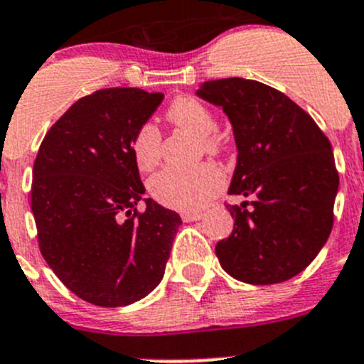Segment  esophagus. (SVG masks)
<instances>
[{
  "instance_id": "obj_1",
  "label": "esophagus",
  "mask_w": 364,
  "mask_h": 364,
  "mask_svg": "<svg viewBox=\"0 0 364 364\" xmlns=\"http://www.w3.org/2000/svg\"><path fill=\"white\" fill-rule=\"evenodd\" d=\"M204 216V213H183L181 218L183 222H197V220H200Z\"/></svg>"
}]
</instances>
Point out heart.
Returning <instances> with one entry per match:
<instances>
[{
  "label": "heart",
  "instance_id": "heart-1",
  "mask_svg": "<svg viewBox=\"0 0 364 364\" xmlns=\"http://www.w3.org/2000/svg\"><path fill=\"white\" fill-rule=\"evenodd\" d=\"M167 119L174 127L199 137L204 153L222 151V141L216 134L215 117L199 100L179 97L171 104ZM161 155V134L153 123L139 127L132 139V156L139 171L149 172L159 165ZM223 176L215 165L200 164L192 168L167 167L149 179V193L156 203L178 211H197L222 188Z\"/></svg>",
  "mask_w": 364,
  "mask_h": 364
}]
</instances>
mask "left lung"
<instances>
[{
    "mask_svg": "<svg viewBox=\"0 0 364 364\" xmlns=\"http://www.w3.org/2000/svg\"><path fill=\"white\" fill-rule=\"evenodd\" d=\"M196 95L229 117L237 149L229 193L252 205H227L234 230L216 245L220 266L252 285L296 277L333 229L340 181L328 137L287 95L257 80H208Z\"/></svg>",
    "mask_w": 364,
    "mask_h": 364,
    "instance_id": "obj_1",
    "label": "left lung"
}]
</instances>
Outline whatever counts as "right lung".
Instances as JSON below:
<instances>
[{
  "label": "right lung",
  "instance_id": "obj_1",
  "mask_svg": "<svg viewBox=\"0 0 364 364\" xmlns=\"http://www.w3.org/2000/svg\"><path fill=\"white\" fill-rule=\"evenodd\" d=\"M164 100L109 87L77 100L43 137L33 165L31 209L43 259L91 304L127 306L160 284L181 218L153 199L132 139ZM146 204L144 213L134 205Z\"/></svg>",
  "mask_w": 364,
  "mask_h": 364
}]
</instances>
